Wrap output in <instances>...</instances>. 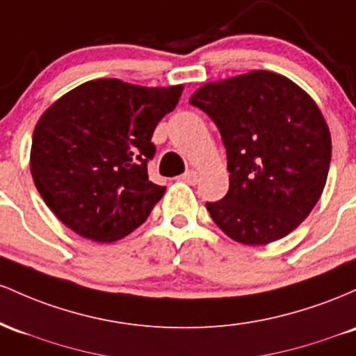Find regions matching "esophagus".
<instances>
[{
	"label": "esophagus",
	"mask_w": 356,
	"mask_h": 356,
	"mask_svg": "<svg viewBox=\"0 0 356 356\" xmlns=\"http://www.w3.org/2000/svg\"><path fill=\"white\" fill-rule=\"evenodd\" d=\"M181 179H183V181L190 183V185H195V183L198 181V173L195 170H190V171H186L185 175H183Z\"/></svg>",
	"instance_id": "34e87169"
}]
</instances>
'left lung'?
<instances>
[{
    "mask_svg": "<svg viewBox=\"0 0 356 356\" xmlns=\"http://www.w3.org/2000/svg\"><path fill=\"white\" fill-rule=\"evenodd\" d=\"M210 115L227 149L229 193L207 203L223 234L266 245L301 225L325 190L331 136L318 104L269 70L209 82L190 97Z\"/></svg>",
    "mask_w": 356,
    "mask_h": 356,
    "instance_id": "1",
    "label": "left lung"
}]
</instances>
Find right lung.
<instances>
[{
  "label": "right lung",
  "instance_id": "add662e5",
  "mask_svg": "<svg viewBox=\"0 0 356 356\" xmlns=\"http://www.w3.org/2000/svg\"><path fill=\"white\" fill-rule=\"evenodd\" d=\"M183 86L143 87L95 79L57 99L33 131L30 171L63 225L114 242L146 222L165 195L147 177L154 127L177 107Z\"/></svg>",
  "mask_w": 356,
  "mask_h": 356
}]
</instances>
